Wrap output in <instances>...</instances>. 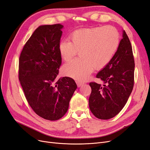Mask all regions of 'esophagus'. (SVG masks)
<instances>
[{"label":"esophagus","instance_id":"34e87169","mask_svg":"<svg viewBox=\"0 0 150 150\" xmlns=\"http://www.w3.org/2000/svg\"><path fill=\"white\" fill-rule=\"evenodd\" d=\"M76 84L78 85V87H81V86H83L84 84V83L81 82V81H76Z\"/></svg>","mask_w":150,"mask_h":150}]
</instances>
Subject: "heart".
<instances>
[{"mask_svg": "<svg viewBox=\"0 0 150 150\" xmlns=\"http://www.w3.org/2000/svg\"><path fill=\"white\" fill-rule=\"evenodd\" d=\"M69 38L71 41L64 40L59 44L63 60H71L78 51L81 56L65 64L62 71L64 75L79 81L87 79L94 67L99 69L105 67L120 44V34L112 26L78 29Z\"/></svg>", "mask_w": 150, "mask_h": 150, "instance_id": "heart-1", "label": "heart"}]
</instances>
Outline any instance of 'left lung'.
Segmentation results:
<instances>
[{
	"label": "left lung",
	"mask_w": 150,
	"mask_h": 150,
	"mask_svg": "<svg viewBox=\"0 0 150 150\" xmlns=\"http://www.w3.org/2000/svg\"><path fill=\"white\" fill-rule=\"evenodd\" d=\"M134 60L132 47L126 32L110 62L99 71L96 78L104 84L89 83L91 111L101 120L115 117L124 108L134 86Z\"/></svg>",
	"instance_id": "left-lung-1"
}]
</instances>
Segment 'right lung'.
<instances>
[{
  "label": "right lung",
  "instance_id": "1",
  "mask_svg": "<svg viewBox=\"0 0 150 150\" xmlns=\"http://www.w3.org/2000/svg\"><path fill=\"white\" fill-rule=\"evenodd\" d=\"M62 28L60 24L39 26L25 44L19 61V79L27 101L36 114L50 121L66 114L77 88L73 79L56 78L62 62L59 44Z\"/></svg>",
  "mask_w": 150,
  "mask_h": 150
}]
</instances>
